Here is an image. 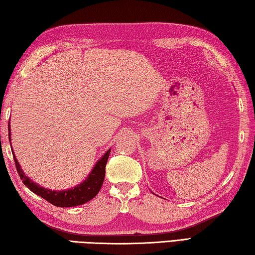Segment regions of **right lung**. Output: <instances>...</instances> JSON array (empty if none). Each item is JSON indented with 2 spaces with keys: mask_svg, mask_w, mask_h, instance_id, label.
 Listing matches in <instances>:
<instances>
[{
  "mask_svg": "<svg viewBox=\"0 0 255 255\" xmlns=\"http://www.w3.org/2000/svg\"><path fill=\"white\" fill-rule=\"evenodd\" d=\"M8 140H11V128H9V126ZM110 152H111V148H109V150L102 155V157L99 158V161L95 163L92 171L90 172V174L86 176V179L83 182H81L80 184L74 187H71V189L62 191L46 189V187L38 185L36 182L31 180L21 169L20 163H18L14 152L12 153L14 161H15V166L18 172V175H20L24 185H26L33 193H35L44 200L49 201L53 205L60 206V208H71V206L82 205L86 202H89L90 200H92L94 196H97L103 184L105 176V165H107Z\"/></svg>",
  "mask_w": 255,
  "mask_h": 255,
  "instance_id": "right-lung-1",
  "label": "right lung"
}]
</instances>
